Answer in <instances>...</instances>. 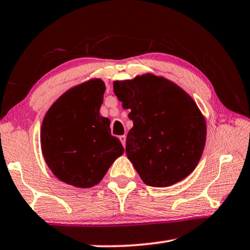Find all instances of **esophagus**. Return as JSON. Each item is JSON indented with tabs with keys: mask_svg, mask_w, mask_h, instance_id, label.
I'll list each match as a JSON object with an SVG mask.
<instances>
[{
	"mask_svg": "<svg viewBox=\"0 0 250 250\" xmlns=\"http://www.w3.org/2000/svg\"><path fill=\"white\" fill-rule=\"evenodd\" d=\"M119 139H120V141H121V143H122V146H125V140H126L125 135H120Z\"/></svg>",
	"mask_w": 250,
	"mask_h": 250,
	"instance_id": "obj_1",
	"label": "esophagus"
}]
</instances>
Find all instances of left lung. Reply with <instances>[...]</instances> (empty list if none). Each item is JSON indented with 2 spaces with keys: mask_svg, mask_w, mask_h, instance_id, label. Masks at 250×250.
Segmentation results:
<instances>
[{
  "mask_svg": "<svg viewBox=\"0 0 250 250\" xmlns=\"http://www.w3.org/2000/svg\"><path fill=\"white\" fill-rule=\"evenodd\" d=\"M130 109L132 129L125 153L146 185L166 188L184 180L200 162L206 121L195 101L171 80L152 74L113 82Z\"/></svg>",
  "mask_w": 250,
  "mask_h": 250,
  "instance_id": "1",
  "label": "left lung"
}]
</instances>
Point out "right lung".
I'll return each instance as SVG.
<instances>
[{
	"instance_id": "right-lung-1",
	"label": "right lung",
	"mask_w": 250,
	"mask_h": 250,
	"mask_svg": "<svg viewBox=\"0 0 250 250\" xmlns=\"http://www.w3.org/2000/svg\"><path fill=\"white\" fill-rule=\"evenodd\" d=\"M105 86L99 78L62 94L44 117L42 153L58 180L76 188L95 186L117 158L120 140L110 133V120L99 113Z\"/></svg>"
}]
</instances>
